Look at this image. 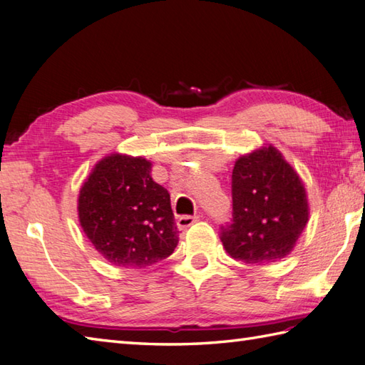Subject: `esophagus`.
Segmentation results:
<instances>
[{"label": "esophagus", "instance_id": "esophagus-1", "mask_svg": "<svg viewBox=\"0 0 365 365\" xmlns=\"http://www.w3.org/2000/svg\"><path fill=\"white\" fill-rule=\"evenodd\" d=\"M201 220V217L199 215H183L177 220V226L180 227V230H187V227L192 226L195 223H197V221Z\"/></svg>", "mask_w": 365, "mask_h": 365}]
</instances>
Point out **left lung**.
<instances>
[{
	"instance_id": "left-lung-1",
	"label": "left lung",
	"mask_w": 365,
	"mask_h": 365,
	"mask_svg": "<svg viewBox=\"0 0 365 365\" xmlns=\"http://www.w3.org/2000/svg\"><path fill=\"white\" fill-rule=\"evenodd\" d=\"M232 210L221 242L231 258L256 266L287 258L310 217L301 175L272 144L235 160Z\"/></svg>"
}]
</instances>
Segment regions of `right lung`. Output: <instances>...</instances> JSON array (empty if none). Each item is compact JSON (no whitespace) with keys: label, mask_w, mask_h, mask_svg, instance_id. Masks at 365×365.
Masks as SVG:
<instances>
[{"label":"right lung","mask_w":365,"mask_h":365,"mask_svg":"<svg viewBox=\"0 0 365 365\" xmlns=\"http://www.w3.org/2000/svg\"><path fill=\"white\" fill-rule=\"evenodd\" d=\"M77 212L85 235L113 266H152L178 244L170 195L153 180L144 156L99 160L78 191Z\"/></svg>","instance_id":"right-lung-1"}]
</instances>
